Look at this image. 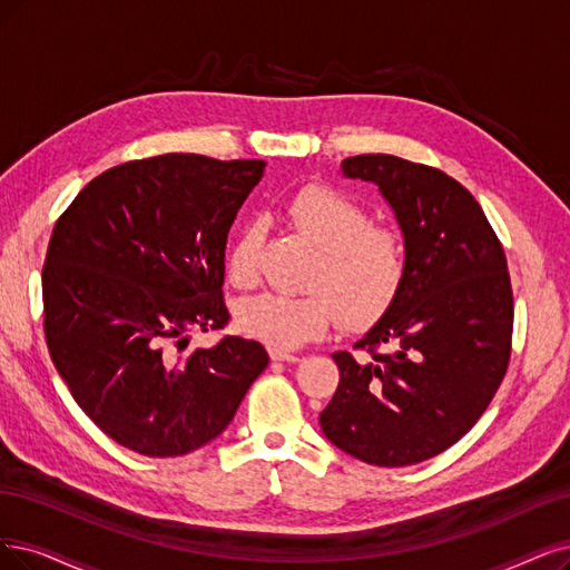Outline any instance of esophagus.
Here are the masks:
<instances>
[{
	"mask_svg": "<svg viewBox=\"0 0 570 570\" xmlns=\"http://www.w3.org/2000/svg\"><path fill=\"white\" fill-rule=\"evenodd\" d=\"M269 356L274 362H288V364L301 362L298 354H291V352H284V350H269Z\"/></svg>",
	"mask_w": 570,
	"mask_h": 570,
	"instance_id": "34e87169",
	"label": "esophagus"
}]
</instances>
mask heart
Listing matches in <instances>:
<instances>
[{"mask_svg":"<svg viewBox=\"0 0 570 570\" xmlns=\"http://www.w3.org/2000/svg\"><path fill=\"white\" fill-rule=\"evenodd\" d=\"M288 220L320 248L307 296L258 293L239 303L237 324L274 350H293L324 335L341 317L366 326L392 305L406 279V244L392 227L373 225L352 197L326 185H307L288 202ZM263 227L248 223L229 248L227 274L235 286L258 279Z\"/></svg>","mask_w":570,"mask_h":570,"instance_id":"b5f03b06","label":"heart"}]
</instances>
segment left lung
<instances>
[{
    "label": "left lung",
    "mask_w": 570,
    "mask_h": 570,
    "mask_svg": "<svg viewBox=\"0 0 570 570\" xmlns=\"http://www.w3.org/2000/svg\"><path fill=\"white\" fill-rule=\"evenodd\" d=\"M341 171L381 189L409 267L392 305L354 343L364 354H333L341 383L320 425L333 446L368 465H415L474 428L508 371V258L476 199L439 168L360 155Z\"/></svg>",
    "instance_id": "obj_1"
}]
</instances>
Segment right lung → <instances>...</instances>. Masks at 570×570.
I'll use <instances>...</instances> for the list:
<instances>
[{
	"instance_id": "right-lung-1",
	"label": "right lung",
	"mask_w": 570,
	"mask_h": 570,
	"mask_svg": "<svg viewBox=\"0 0 570 570\" xmlns=\"http://www.w3.org/2000/svg\"><path fill=\"white\" fill-rule=\"evenodd\" d=\"M265 161L161 155L94 178L53 227L41 272L45 333L75 402L117 444L150 458L197 451L235 417L269 356L187 331L229 320L225 244Z\"/></svg>"
}]
</instances>
